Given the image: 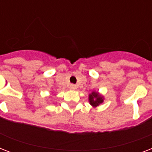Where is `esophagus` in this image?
<instances>
[{"label":"esophagus","instance_id":"1","mask_svg":"<svg viewBox=\"0 0 152 152\" xmlns=\"http://www.w3.org/2000/svg\"><path fill=\"white\" fill-rule=\"evenodd\" d=\"M69 88H70L71 90H76V85H75V84H70V86H69Z\"/></svg>","mask_w":152,"mask_h":152}]
</instances>
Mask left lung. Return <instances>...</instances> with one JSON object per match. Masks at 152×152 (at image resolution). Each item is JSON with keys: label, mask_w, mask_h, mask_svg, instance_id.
<instances>
[{"label": "left lung", "mask_w": 152, "mask_h": 152, "mask_svg": "<svg viewBox=\"0 0 152 152\" xmlns=\"http://www.w3.org/2000/svg\"><path fill=\"white\" fill-rule=\"evenodd\" d=\"M89 102L93 106H97L103 102V99L101 95H99L97 92H92L89 95Z\"/></svg>", "instance_id": "1"}]
</instances>
